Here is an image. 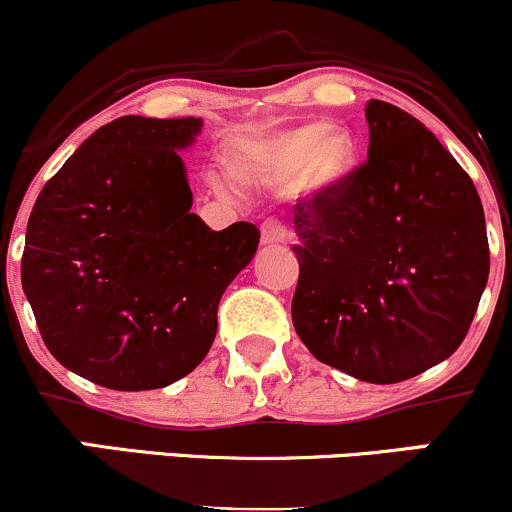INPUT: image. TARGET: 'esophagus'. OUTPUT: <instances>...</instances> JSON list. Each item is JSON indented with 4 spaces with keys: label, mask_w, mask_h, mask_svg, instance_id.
Listing matches in <instances>:
<instances>
[{
    "label": "esophagus",
    "mask_w": 512,
    "mask_h": 512,
    "mask_svg": "<svg viewBox=\"0 0 512 512\" xmlns=\"http://www.w3.org/2000/svg\"><path fill=\"white\" fill-rule=\"evenodd\" d=\"M289 238V231L279 219H267L262 223V245H279Z\"/></svg>",
    "instance_id": "34e87169"
}]
</instances>
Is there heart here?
<instances>
[{"label": "heart", "instance_id": "obj_1", "mask_svg": "<svg viewBox=\"0 0 512 512\" xmlns=\"http://www.w3.org/2000/svg\"><path fill=\"white\" fill-rule=\"evenodd\" d=\"M356 166V142L349 129L310 122L272 134L240 158L238 175L248 182L289 187L301 182L305 192H327L349 178ZM221 187L231 182L219 180Z\"/></svg>", "mask_w": 512, "mask_h": 512}]
</instances>
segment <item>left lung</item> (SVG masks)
Here are the masks:
<instances>
[{"label": "left lung", "mask_w": 512, "mask_h": 512, "mask_svg": "<svg viewBox=\"0 0 512 512\" xmlns=\"http://www.w3.org/2000/svg\"><path fill=\"white\" fill-rule=\"evenodd\" d=\"M368 161L298 204L291 317L327 366L375 385L450 358L489 279L484 207L433 132L397 105L366 108Z\"/></svg>", "instance_id": "left-lung-1"}]
</instances>
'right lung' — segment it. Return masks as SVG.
Segmentation results:
<instances>
[{
  "label": "right lung",
  "mask_w": 512,
  "mask_h": 512,
  "mask_svg": "<svg viewBox=\"0 0 512 512\" xmlns=\"http://www.w3.org/2000/svg\"><path fill=\"white\" fill-rule=\"evenodd\" d=\"M202 117L125 115L91 134L43 187L26 228L21 284L50 354L110 390L166 387L216 337L223 291L260 231L190 214L178 151Z\"/></svg>",
  "instance_id": "obj_1"
}]
</instances>
